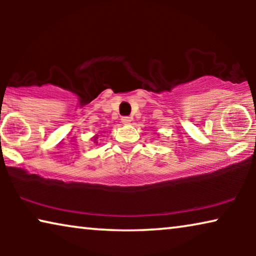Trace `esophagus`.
<instances>
[{
  "label": "esophagus",
  "instance_id": "obj_1",
  "mask_svg": "<svg viewBox=\"0 0 256 256\" xmlns=\"http://www.w3.org/2000/svg\"><path fill=\"white\" fill-rule=\"evenodd\" d=\"M121 122H122V124H129L132 122V118H129V116L121 118Z\"/></svg>",
  "mask_w": 256,
  "mask_h": 256
}]
</instances>
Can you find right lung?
Listing matches in <instances>:
<instances>
[{
  "mask_svg": "<svg viewBox=\"0 0 256 256\" xmlns=\"http://www.w3.org/2000/svg\"><path fill=\"white\" fill-rule=\"evenodd\" d=\"M96 138H98V136H94V138H93V141H94V143H98V142H96Z\"/></svg>",
  "mask_w": 256,
  "mask_h": 256,
  "instance_id": "1",
  "label": "right lung"
}]
</instances>
